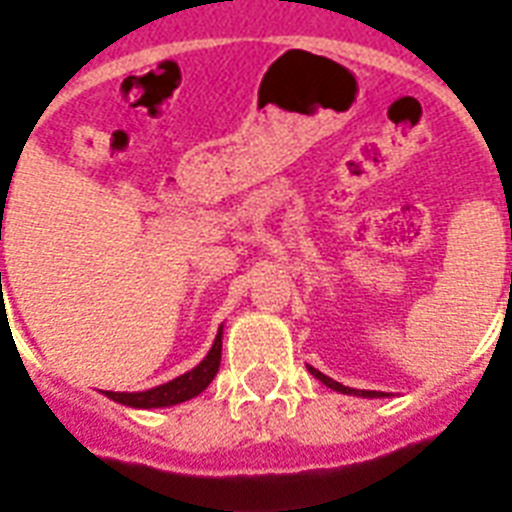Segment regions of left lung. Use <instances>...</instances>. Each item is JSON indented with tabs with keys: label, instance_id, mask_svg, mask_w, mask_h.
<instances>
[{
	"label": "left lung",
	"instance_id": "left-lung-1",
	"mask_svg": "<svg viewBox=\"0 0 512 512\" xmlns=\"http://www.w3.org/2000/svg\"><path fill=\"white\" fill-rule=\"evenodd\" d=\"M308 372L316 377V380H321L327 388L337 390V393H345V396H364V398H385L388 393H382V390H356V388H345L342 382L332 380V377H327V374H321L319 369H313V366H308Z\"/></svg>",
	"mask_w": 512,
	"mask_h": 512
}]
</instances>
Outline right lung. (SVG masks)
<instances>
[{
  "mask_svg": "<svg viewBox=\"0 0 512 512\" xmlns=\"http://www.w3.org/2000/svg\"><path fill=\"white\" fill-rule=\"evenodd\" d=\"M220 353H223V327L217 329V337L207 356L201 358V364L193 366L191 372L180 374L175 380L156 385L151 390H140V393H114V390H103V393L116 404L132 406V409H162V406L183 404L188 398L199 396L201 390L215 380L217 369H220Z\"/></svg>",
  "mask_w": 512,
  "mask_h": 512,
  "instance_id": "right-lung-1",
  "label": "right lung"
}]
</instances>
